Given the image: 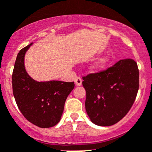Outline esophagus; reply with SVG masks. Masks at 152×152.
I'll use <instances>...</instances> for the list:
<instances>
[{
    "label": "esophagus",
    "instance_id": "34e87169",
    "mask_svg": "<svg viewBox=\"0 0 152 152\" xmlns=\"http://www.w3.org/2000/svg\"><path fill=\"white\" fill-rule=\"evenodd\" d=\"M75 85H77V86H80V85H81V83H82V80H81V77H77V78L75 80Z\"/></svg>",
    "mask_w": 152,
    "mask_h": 152
}]
</instances>
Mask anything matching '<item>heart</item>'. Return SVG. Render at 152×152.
<instances>
[{"label": "heart", "mask_w": 152, "mask_h": 152, "mask_svg": "<svg viewBox=\"0 0 152 152\" xmlns=\"http://www.w3.org/2000/svg\"><path fill=\"white\" fill-rule=\"evenodd\" d=\"M111 55H106V56H102L101 58H99L96 61L94 65L91 67V70L92 71H99L101 69L106 67L111 61Z\"/></svg>", "instance_id": "heart-1"}]
</instances>
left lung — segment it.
Instances as JSON below:
<instances>
[{
	"instance_id": "1",
	"label": "left lung",
	"mask_w": 152,
	"mask_h": 152,
	"mask_svg": "<svg viewBox=\"0 0 152 152\" xmlns=\"http://www.w3.org/2000/svg\"><path fill=\"white\" fill-rule=\"evenodd\" d=\"M85 110L93 124L112 126L129 112L139 88V71L132 59L120 60L113 67L83 77Z\"/></svg>"
}]
</instances>
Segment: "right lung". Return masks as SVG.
<instances>
[{
	"instance_id": "add662e5",
	"label": "right lung",
	"mask_w": 152,
	"mask_h": 152,
	"mask_svg": "<svg viewBox=\"0 0 152 152\" xmlns=\"http://www.w3.org/2000/svg\"><path fill=\"white\" fill-rule=\"evenodd\" d=\"M32 45L18 53L12 74L13 95L26 120L39 127L48 128L60 122L65 101L75 84L54 80L37 81L30 77L25 67V55Z\"/></svg>"
}]
</instances>
